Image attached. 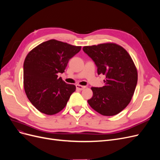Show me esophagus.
I'll use <instances>...</instances> for the list:
<instances>
[{
    "label": "esophagus",
    "mask_w": 160,
    "mask_h": 160,
    "mask_svg": "<svg viewBox=\"0 0 160 160\" xmlns=\"http://www.w3.org/2000/svg\"><path fill=\"white\" fill-rule=\"evenodd\" d=\"M76 89L78 90H84V88H86V86L78 85V84H77V85L76 86Z\"/></svg>",
    "instance_id": "1"
}]
</instances>
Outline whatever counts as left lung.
Wrapping results in <instances>:
<instances>
[{
  "mask_svg": "<svg viewBox=\"0 0 160 160\" xmlns=\"http://www.w3.org/2000/svg\"><path fill=\"white\" fill-rule=\"evenodd\" d=\"M83 51L94 62L98 75H104L105 85L92 87L89 105L103 116H114L130 102L138 82L134 63L127 51L114 43L84 46Z\"/></svg>",
  "mask_w": 160,
  "mask_h": 160,
  "instance_id": "left-lung-1",
  "label": "left lung"
}]
</instances>
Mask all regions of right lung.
<instances>
[{"label": "right lung", "mask_w": 160, "mask_h": 160, "mask_svg": "<svg viewBox=\"0 0 160 160\" xmlns=\"http://www.w3.org/2000/svg\"><path fill=\"white\" fill-rule=\"evenodd\" d=\"M75 46L56 40L41 43L26 57L23 66L24 88L28 100L43 114L53 115L66 106L76 86L58 78L68 61L80 52Z\"/></svg>", "instance_id": "1"}]
</instances>
